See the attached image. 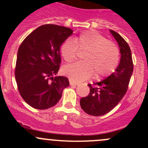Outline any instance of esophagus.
<instances>
[{
	"label": "esophagus",
	"mask_w": 148,
	"mask_h": 148,
	"mask_svg": "<svg viewBox=\"0 0 148 148\" xmlns=\"http://www.w3.org/2000/svg\"><path fill=\"white\" fill-rule=\"evenodd\" d=\"M69 83L70 85H71V86H77L79 84L78 82L75 81H72V80H69Z\"/></svg>",
	"instance_id": "34e87169"
}]
</instances>
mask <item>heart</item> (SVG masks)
<instances>
[{
	"label": "heart",
	"mask_w": 148,
	"mask_h": 148,
	"mask_svg": "<svg viewBox=\"0 0 148 148\" xmlns=\"http://www.w3.org/2000/svg\"><path fill=\"white\" fill-rule=\"evenodd\" d=\"M78 51L83 52L84 62L66 66L63 72L73 81L81 82L90 78L110 75L117 68L120 60V51L114 43L94 31L82 33L71 40H66L60 49L61 55L67 63L77 59Z\"/></svg>",
	"instance_id": "1"
}]
</instances>
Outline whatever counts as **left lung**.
Instances as JSON below:
<instances>
[{
    "label": "left lung",
    "mask_w": 148,
    "mask_h": 148,
    "mask_svg": "<svg viewBox=\"0 0 148 148\" xmlns=\"http://www.w3.org/2000/svg\"><path fill=\"white\" fill-rule=\"evenodd\" d=\"M120 46V62L115 71L99 82L89 84V95L80 99L82 109L89 115L102 116L114 109L127 90L133 72L130 48L119 34L110 30Z\"/></svg>",
    "instance_id": "1"
}]
</instances>
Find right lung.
<instances>
[{
  "mask_svg": "<svg viewBox=\"0 0 148 148\" xmlns=\"http://www.w3.org/2000/svg\"><path fill=\"white\" fill-rule=\"evenodd\" d=\"M72 33L69 28L43 25L19 46L15 77L21 96L31 107L37 110L53 107L69 85L66 77L53 76L60 67V46Z\"/></svg>",
  "mask_w": 148,
  "mask_h": 148,
  "instance_id": "1",
  "label": "right lung"
}]
</instances>
